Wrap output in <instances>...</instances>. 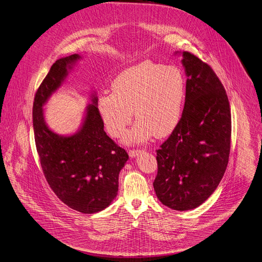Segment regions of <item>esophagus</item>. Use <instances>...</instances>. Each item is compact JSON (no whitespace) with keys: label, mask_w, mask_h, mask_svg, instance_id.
I'll return each instance as SVG.
<instances>
[{"label":"esophagus","mask_w":262,"mask_h":262,"mask_svg":"<svg viewBox=\"0 0 262 262\" xmlns=\"http://www.w3.org/2000/svg\"><path fill=\"white\" fill-rule=\"evenodd\" d=\"M143 151H144L143 149H130V150H129V157H130V158H135V157H137L139 154L143 152Z\"/></svg>","instance_id":"esophagus-1"}]
</instances>
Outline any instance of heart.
Instances as JSON below:
<instances>
[{"mask_svg": "<svg viewBox=\"0 0 262 262\" xmlns=\"http://www.w3.org/2000/svg\"><path fill=\"white\" fill-rule=\"evenodd\" d=\"M112 90L98 101L111 136H122L133 120V109L138 121L125 137L128 142L168 136L178 126L186 100V80L178 67L143 61L117 75Z\"/></svg>", "mask_w": 262, "mask_h": 262, "instance_id": "1", "label": "heart"}]
</instances>
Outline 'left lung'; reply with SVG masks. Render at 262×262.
I'll list each match as a JSON object with an SVG mask.
<instances>
[{
	"label": "left lung",
	"mask_w": 262,
	"mask_h": 262,
	"mask_svg": "<svg viewBox=\"0 0 262 262\" xmlns=\"http://www.w3.org/2000/svg\"><path fill=\"white\" fill-rule=\"evenodd\" d=\"M186 100L178 126L157 150L158 199L173 210L202 205L222 181L231 147V110L212 68L183 52Z\"/></svg>",
	"instance_id": "8db88e82"
}]
</instances>
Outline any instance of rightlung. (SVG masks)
<instances>
[{"mask_svg": "<svg viewBox=\"0 0 262 262\" xmlns=\"http://www.w3.org/2000/svg\"><path fill=\"white\" fill-rule=\"evenodd\" d=\"M79 58L78 54H72L52 64L36 91L32 117L36 150L50 188L70 208L92 214L108 207L116 198L119 172L128 155L104 132L95 96L77 134L58 136L47 126L42 105Z\"/></svg>", "mask_w": 262, "mask_h": 262, "instance_id": "right-lung-1", "label": "right lung"}]
</instances>
